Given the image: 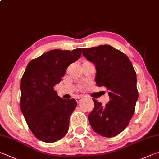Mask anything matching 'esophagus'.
<instances>
[{
  "label": "esophagus",
  "instance_id": "esophagus-1",
  "mask_svg": "<svg viewBox=\"0 0 159 159\" xmlns=\"http://www.w3.org/2000/svg\"><path fill=\"white\" fill-rule=\"evenodd\" d=\"M82 99H83V98H80V97H77L76 98V101L77 102V103H79L80 101L82 100Z\"/></svg>",
  "mask_w": 159,
  "mask_h": 159
}]
</instances>
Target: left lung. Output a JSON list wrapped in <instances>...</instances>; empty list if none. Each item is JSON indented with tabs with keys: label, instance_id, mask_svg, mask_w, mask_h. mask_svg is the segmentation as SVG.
Listing matches in <instances>:
<instances>
[{
	"label": "left lung",
	"instance_id": "left-lung-1",
	"mask_svg": "<svg viewBox=\"0 0 159 159\" xmlns=\"http://www.w3.org/2000/svg\"><path fill=\"white\" fill-rule=\"evenodd\" d=\"M83 55L95 65L96 85L105 87L110 98L104 107L93 99L89 124L101 136H116L127 127L135 110L139 96L135 70L125 54L110 45L83 48Z\"/></svg>",
	"mask_w": 159,
	"mask_h": 159
}]
</instances>
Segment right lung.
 <instances>
[{"label": "right lung", "mask_w": 159, "mask_h": 159, "mask_svg": "<svg viewBox=\"0 0 159 159\" xmlns=\"http://www.w3.org/2000/svg\"><path fill=\"white\" fill-rule=\"evenodd\" d=\"M81 53L82 48L52 50L31 60L26 67L20 83V109L29 129L43 142L59 141L68 130L76 101L61 98L54 87Z\"/></svg>", "instance_id": "1"}]
</instances>
